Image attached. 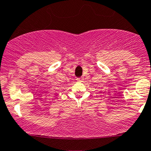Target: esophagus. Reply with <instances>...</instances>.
Here are the masks:
<instances>
[{
	"mask_svg": "<svg viewBox=\"0 0 151 151\" xmlns=\"http://www.w3.org/2000/svg\"><path fill=\"white\" fill-rule=\"evenodd\" d=\"M77 81H83V78H77Z\"/></svg>",
	"mask_w": 151,
	"mask_h": 151,
	"instance_id": "esophagus-1",
	"label": "esophagus"
}]
</instances>
